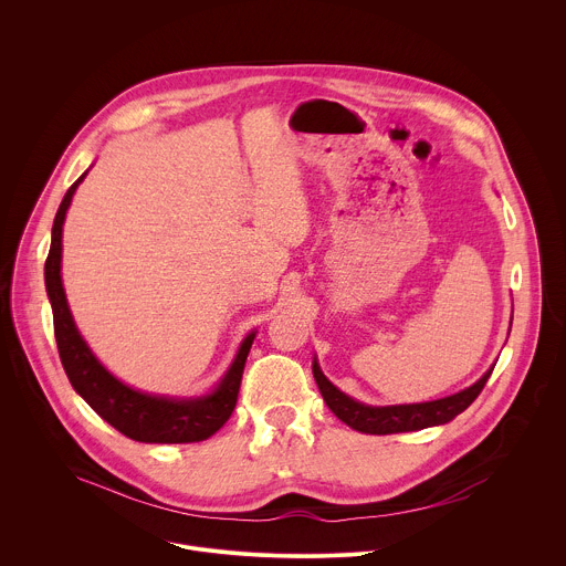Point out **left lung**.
<instances>
[{
    "instance_id": "obj_1",
    "label": "left lung",
    "mask_w": 566,
    "mask_h": 566,
    "mask_svg": "<svg viewBox=\"0 0 566 566\" xmlns=\"http://www.w3.org/2000/svg\"><path fill=\"white\" fill-rule=\"evenodd\" d=\"M495 365L483 374L476 382L470 387L428 402H408V406H367L352 398L349 394L340 391L325 374H322L317 358H313V378L317 382V389L325 398L327 408L349 428L363 432V434H396V432H415L423 428H434L452 421L457 415H461L470 402L479 396V391L491 378Z\"/></svg>"
}]
</instances>
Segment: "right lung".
Listing matches in <instances>:
<instances>
[{"mask_svg":"<svg viewBox=\"0 0 566 566\" xmlns=\"http://www.w3.org/2000/svg\"><path fill=\"white\" fill-rule=\"evenodd\" d=\"M90 172V170H87ZM87 172L80 177L64 195L51 230V249L44 264L46 295L53 308V332L60 352L62 367L73 389L83 396L90 408L114 426L125 437L140 443H195L212 437L232 415L241 374L258 332L247 334L241 340L230 367L219 382L201 396H166L149 394L125 385L116 378L90 349L80 336L66 293L62 286V226L66 210L77 186L85 181Z\"/></svg>","mask_w":566,"mask_h":566,"instance_id":"1","label":"right lung"}]
</instances>
